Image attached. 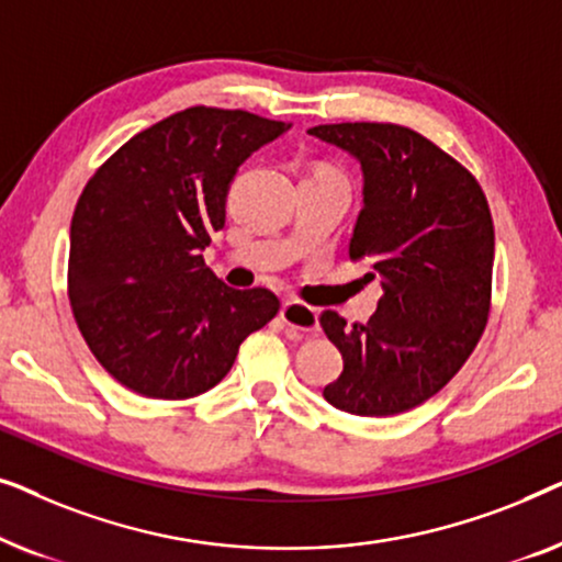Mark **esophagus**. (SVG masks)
I'll return each instance as SVG.
<instances>
[{"label":"esophagus","instance_id":"1","mask_svg":"<svg viewBox=\"0 0 562 562\" xmlns=\"http://www.w3.org/2000/svg\"><path fill=\"white\" fill-rule=\"evenodd\" d=\"M281 319L283 325L296 329V333H317L319 329V312L302 302H283Z\"/></svg>","mask_w":562,"mask_h":562}]
</instances>
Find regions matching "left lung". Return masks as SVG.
<instances>
[{
    "mask_svg": "<svg viewBox=\"0 0 562 562\" xmlns=\"http://www.w3.org/2000/svg\"><path fill=\"white\" fill-rule=\"evenodd\" d=\"M310 135L363 168L350 260L383 294L366 325L322 312L342 352L325 398L356 417H394L435 396L479 345L491 310L494 222L475 176L425 135L391 122L317 125Z\"/></svg>",
    "mask_w": 562,
    "mask_h": 562,
    "instance_id": "left-lung-1",
    "label": "left lung"
}]
</instances>
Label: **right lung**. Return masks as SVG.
I'll return each mask as SVG.
<instances>
[{"label":"right lung","instance_id":"obj_1","mask_svg":"<svg viewBox=\"0 0 562 562\" xmlns=\"http://www.w3.org/2000/svg\"><path fill=\"white\" fill-rule=\"evenodd\" d=\"M291 122L189 106L104 160L71 220L68 299L89 350L122 386L191 398L225 379L240 342L279 314L204 263L237 168Z\"/></svg>","mask_w":562,"mask_h":562}]
</instances>
